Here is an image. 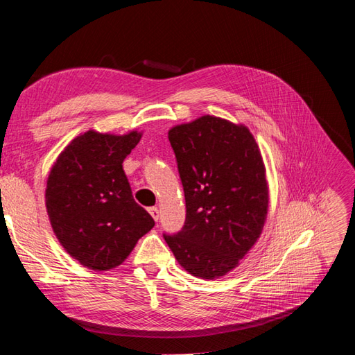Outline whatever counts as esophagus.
I'll return each mask as SVG.
<instances>
[{"mask_svg":"<svg viewBox=\"0 0 355 355\" xmlns=\"http://www.w3.org/2000/svg\"><path fill=\"white\" fill-rule=\"evenodd\" d=\"M148 211H150V214H151L153 219L157 222V220H159V217H160V211H159V208H157V207H151Z\"/></svg>","mask_w":355,"mask_h":355,"instance_id":"1","label":"esophagus"}]
</instances>
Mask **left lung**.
<instances>
[{
    "label": "left lung",
    "mask_w": 355,
    "mask_h": 355,
    "mask_svg": "<svg viewBox=\"0 0 355 355\" xmlns=\"http://www.w3.org/2000/svg\"><path fill=\"white\" fill-rule=\"evenodd\" d=\"M186 199V223L163 235L178 264L201 279L228 275L261 237L270 192L248 125L214 115L168 132Z\"/></svg>",
    "instance_id": "obj_1"
}]
</instances>
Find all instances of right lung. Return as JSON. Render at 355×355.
I'll list each match as a JSON object with an SVG mask.
<instances>
[{
	"mask_svg": "<svg viewBox=\"0 0 355 355\" xmlns=\"http://www.w3.org/2000/svg\"><path fill=\"white\" fill-rule=\"evenodd\" d=\"M142 132L89 129L62 150L49 171L44 204L52 231L69 255L94 271L112 270L153 226L135 202L123 169Z\"/></svg>",
	"mask_w": 355,
	"mask_h": 355,
	"instance_id": "right-lung-1",
	"label": "right lung"
}]
</instances>
